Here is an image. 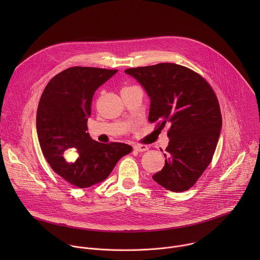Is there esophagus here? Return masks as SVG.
<instances>
[{"label": "esophagus", "instance_id": "obj_1", "mask_svg": "<svg viewBox=\"0 0 260 260\" xmlns=\"http://www.w3.org/2000/svg\"><path fill=\"white\" fill-rule=\"evenodd\" d=\"M134 149L136 150V151H138V152H145V151H147L148 149H149V147H148L147 145H135L134 146Z\"/></svg>", "mask_w": 260, "mask_h": 260}]
</instances>
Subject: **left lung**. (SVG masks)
<instances>
[{
    "instance_id": "left-lung-1",
    "label": "left lung",
    "mask_w": 260,
    "mask_h": 260,
    "mask_svg": "<svg viewBox=\"0 0 260 260\" xmlns=\"http://www.w3.org/2000/svg\"><path fill=\"white\" fill-rule=\"evenodd\" d=\"M125 73L150 96L149 122L159 128L170 124L169 156L153 180L174 192L188 190L211 164L218 143L222 117L215 91L199 73L177 63L131 68Z\"/></svg>"
}]
</instances>
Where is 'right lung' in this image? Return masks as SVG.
I'll list each match as a JSON object with an SVG mask.
<instances>
[{
	"instance_id": "add662e5",
	"label": "right lung",
	"mask_w": 260,
	"mask_h": 260,
	"mask_svg": "<svg viewBox=\"0 0 260 260\" xmlns=\"http://www.w3.org/2000/svg\"><path fill=\"white\" fill-rule=\"evenodd\" d=\"M117 70L72 67L46 85L37 111V134L44 157L70 184L87 188L104 181L133 147L118 142L92 140L87 133L92 96ZM77 153L68 161L63 155Z\"/></svg>"
}]
</instances>
